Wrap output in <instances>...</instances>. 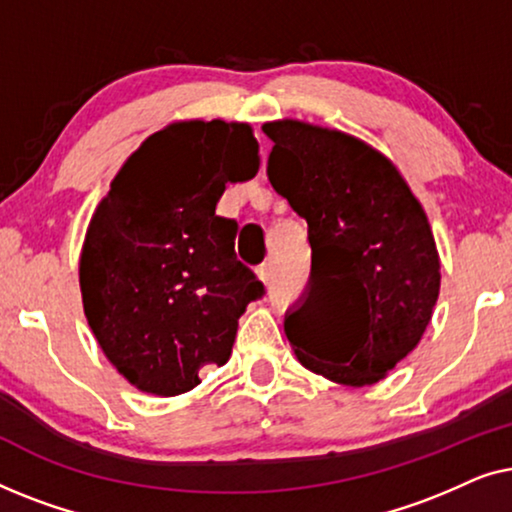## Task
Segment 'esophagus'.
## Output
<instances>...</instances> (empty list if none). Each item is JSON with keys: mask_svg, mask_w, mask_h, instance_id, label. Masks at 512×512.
Instances as JSON below:
<instances>
[{"mask_svg": "<svg viewBox=\"0 0 512 512\" xmlns=\"http://www.w3.org/2000/svg\"><path fill=\"white\" fill-rule=\"evenodd\" d=\"M256 275H258V279H261V282L268 286L270 282H272V268H270V263H263V265H258L256 268Z\"/></svg>", "mask_w": 512, "mask_h": 512, "instance_id": "obj_1", "label": "esophagus"}]
</instances>
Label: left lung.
<instances>
[{"label":"left lung","instance_id":"8db88e82","mask_svg":"<svg viewBox=\"0 0 512 512\" xmlns=\"http://www.w3.org/2000/svg\"><path fill=\"white\" fill-rule=\"evenodd\" d=\"M263 132L275 144L270 184L307 221L312 247L307 296L286 312V338L307 370L331 382H380L417 347L436 307L429 219L396 165L361 139L293 118Z\"/></svg>","mask_w":512,"mask_h":512}]
</instances>
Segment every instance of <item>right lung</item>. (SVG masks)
<instances>
[{
	"mask_svg": "<svg viewBox=\"0 0 512 512\" xmlns=\"http://www.w3.org/2000/svg\"><path fill=\"white\" fill-rule=\"evenodd\" d=\"M247 123L181 121L125 160L81 249L83 312L132 387L179 396L233 352L237 319L265 289L235 256L237 223L216 216L226 184L254 179Z\"/></svg>",
	"mask_w": 512,
	"mask_h": 512,
	"instance_id": "obj_1",
	"label": "right lung"
}]
</instances>
